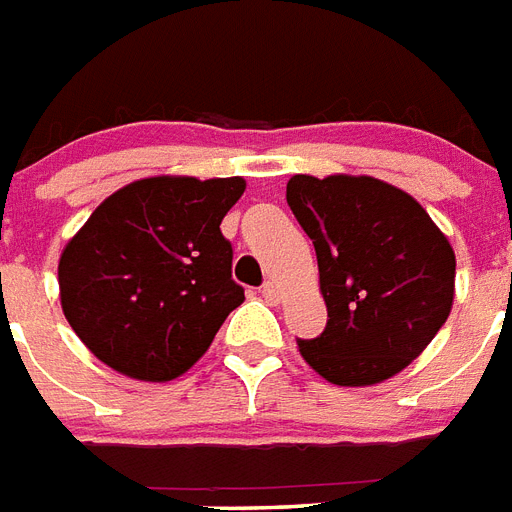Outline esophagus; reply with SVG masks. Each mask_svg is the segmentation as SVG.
<instances>
[{
  "label": "esophagus",
  "mask_w": 512,
  "mask_h": 512,
  "mask_svg": "<svg viewBox=\"0 0 512 512\" xmlns=\"http://www.w3.org/2000/svg\"><path fill=\"white\" fill-rule=\"evenodd\" d=\"M261 296H264V301H269V304H277V301H280V288H277L272 280H267L261 285Z\"/></svg>",
  "instance_id": "obj_1"
}]
</instances>
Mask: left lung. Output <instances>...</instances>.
<instances>
[{
	"label": "left lung",
	"instance_id": "obj_1",
	"mask_svg": "<svg viewBox=\"0 0 512 512\" xmlns=\"http://www.w3.org/2000/svg\"><path fill=\"white\" fill-rule=\"evenodd\" d=\"M290 211L312 237L327 306L322 335L298 341L335 386L394 378L447 322L455 251L418 200L375 177L296 174Z\"/></svg>",
	"mask_w": 512,
	"mask_h": 512
}]
</instances>
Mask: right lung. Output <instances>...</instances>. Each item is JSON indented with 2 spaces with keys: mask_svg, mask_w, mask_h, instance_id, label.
Instances as JSON below:
<instances>
[{
  "mask_svg": "<svg viewBox=\"0 0 512 512\" xmlns=\"http://www.w3.org/2000/svg\"><path fill=\"white\" fill-rule=\"evenodd\" d=\"M243 192V177H147L94 208L57 264L65 320L94 357L163 383L206 354L245 301L219 230Z\"/></svg>",
  "mask_w": 512,
  "mask_h": 512,
  "instance_id": "1",
  "label": "right lung"
}]
</instances>
